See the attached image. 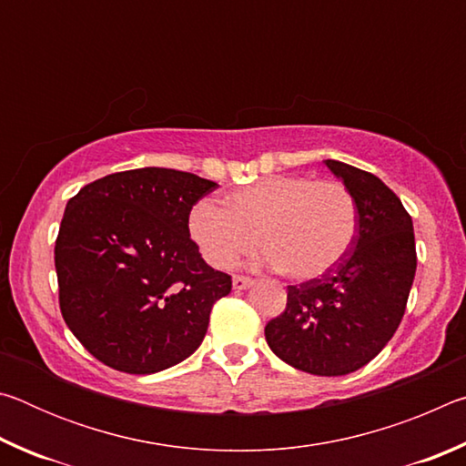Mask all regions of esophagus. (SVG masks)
Segmentation results:
<instances>
[{"label": "esophagus", "instance_id": "obj_1", "mask_svg": "<svg viewBox=\"0 0 466 466\" xmlns=\"http://www.w3.org/2000/svg\"><path fill=\"white\" fill-rule=\"evenodd\" d=\"M252 283H255V279L247 278V275H234V278H232L234 289H247V288L252 286Z\"/></svg>", "mask_w": 466, "mask_h": 466}]
</instances>
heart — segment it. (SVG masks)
Returning a JSON list of instances; mask_svg holds the SVG:
<instances>
[{"label":"heart","instance_id":"obj_1","mask_svg":"<svg viewBox=\"0 0 466 466\" xmlns=\"http://www.w3.org/2000/svg\"><path fill=\"white\" fill-rule=\"evenodd\" d=\"M224 208L199 201L188 216V232L203 257L228 269L257 244L263 261L291 279H314L341 261L358 232V205L337 180L269 177L236 188Z\"/></svg>","mask_w":466,"mask_h":466}]
</instances>
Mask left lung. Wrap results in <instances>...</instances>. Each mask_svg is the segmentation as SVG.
<instances>
[{"label":"left lung","instance_id":"1","mask_svg":"<svg viewBox=\"0 0 466 466\" xmlns=\"http://www.w3.org/2000/svg\"><path fill=\"white\" fill-rule=\"evenodd\" d=\"M358 205V234L333 269L288 286V304L265 327L291 368L343 376L366 366L399 329L417 269L411 216L372 172L325 160Z\"/></svg>","mask_w":466,"mask_h":466}]
</instances>
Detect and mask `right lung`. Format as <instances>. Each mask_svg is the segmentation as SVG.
<instances>
[{
	"mask_svg": "<svg viewBox=\"0 0 466 466\" xmlns=\"http://www.w3.org/2000/svg\"><path fill=\"white\" fill-rule=\"evenodd\" d=\"M214 180L172 168L102 177L67 201L55 269L63 320L94 358L127 374L187 360L232 278L203 261L188 232Z\"/></svg>",
	"mask_w": 466,
	"mask_h": 466,
	"instance_id": "add662e5",
	"label": "right lung"
}]
</instances>
